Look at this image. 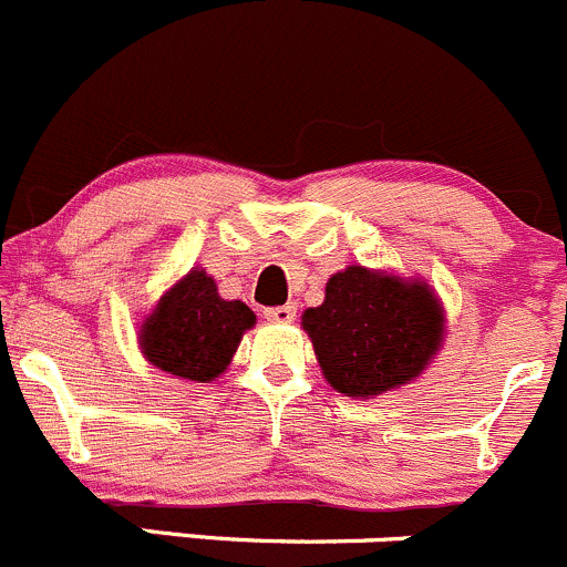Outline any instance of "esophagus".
<instances>
[{
  "mask_svg": "<svg viewBox=\"0 0 567 567\" xmlns=\"http://www.w3.org/2000/svg\"><path fill=\"white\" fill-rule=\"evenodd\" d=\"M295 317H297V306H291V302H286V306L267 308V311H265V319H270V322H278V324L291 322Z\"/></svg>",
  "mask_w": 567,
  "mask_h": 567,
  "instance_id": "34e87169",
  "label": "esophagus"
}]
</instances>
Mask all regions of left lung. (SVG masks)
Returning a JSON list of instances; mask_svg holds the SVG:
<instances>
[{
	"label": "left lung",
	"mask_w": 567,
	"mask_h": 567,
	"mask_svg": "<svg viewBox=\"0 0 567 567\" xmlns=\"http://www.w3.org/2000/svg\"><path fill=\"white\" fill-rule=\"evenodd\" d=\"M302 330L332 390L373 399L410 384L442 347L445 311L434 289L349 265L324 286V302L302 313Z\"/></svg>",
	"instance_id": "left-lung-1"
}]
</instances>
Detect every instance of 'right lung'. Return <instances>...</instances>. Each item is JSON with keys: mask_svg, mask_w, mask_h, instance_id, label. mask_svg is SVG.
Listing matches in <instances>:
<instances>
[{"mask_svg": "<svg viewBox=\"0 0 567 567\" xmlns=\"http://www.w3.org/2000/svg\"><path fill=\"white\" fill-rule=\"evenodd\" d=\"M254 324L256 313L245 302L224 300L213 278L194 267L144 319L138 347L155 369L188 382H213Z\"/></svg>", "mask_w": 567, "mask_h": 567, "instance_id": "1", "label": "right lung"}]
</instances>
